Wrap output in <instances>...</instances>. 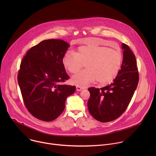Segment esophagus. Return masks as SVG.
<instances>
[{
    "instance_id": "esophagus-1",
    "label": "esophagus",
    "mask_w": 156,
    "mask_h": 156,
    "mask_svg": "<svg viewBox=\"0 0 156 156\" xmlns=\"http://www.w3.org/2000/svg\"><path fill=\"white\" fill-rule=\"evenodd\" d=\"M84 87H82V86H76V90H77V91H81V90H84Z\"/></svg>"
}]
</instances>
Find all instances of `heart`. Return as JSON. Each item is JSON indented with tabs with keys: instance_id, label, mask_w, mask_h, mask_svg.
Wrapping results in <instances>:
<instances>
[{
	"instance_id": "1",
	"label": "heart",
	"mask_w": 156,
	"mask_h": 156,
	"mask_svg": "<svg viewBox=\"0 0 156 156\" xmlns=\"http://www.w3.org/2000/svg\"><path fill=\"white\" fill-rule=\"evenodd\" d=\"M122 62V54L117 49L98 45L79 47L75 54L67 52L62 58L64 68L70 73H76L84 64L86 69L72 78L73 84L84 86L95 80L101 84H108L118 75Z\"/></svg>"
}]
</instances>
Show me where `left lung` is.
Returning a JSON list of instances; mask_svg holds the SVG:
<instances>
[{
	"instance_id": "left-lung-1",
	"label": "left lung",
	"mask_w": 156,
	"mask_h": 156,
	"mask_svg": "<svg viewBox=\"0 0 156 156\" xmlns=\"http://www.w3.org/2000/svg\"><path fill=\"white\" fill-rule=\"evenodd\" d=\"M122 65L113 83L101 88H88L90 93L87 101L89 112L101 122L113 121L123 114L138 84L136 57L126 44H122Z\"/></svg>"
}]
</instances>
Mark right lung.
<instances>
[{
	"instance_id": "add662e5",
	"label": "right lung",
	"mask_w": 156,
	"mask_h": 156,
	"mask_svg": "<svg viewBox=\"0 0 156 156\" xmlns=\"http://www.w3.org/2000/svg\"><path fill=\"white\" fill-rule=\"evenodd\" d=\"M69 44L61 39L42 41L30 48L21 62L18 82L23 102L35 118L45 122L57 119L75 86L62 84L70 78L62 64Z\"/></svg>"
}]
</instances>
